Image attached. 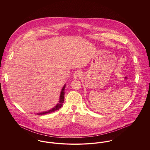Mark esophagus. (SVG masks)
<instances>
[{
    "label": "esophagus",
    "instance_id": "34e87169",
    "mask_svg": "<svg viewBox=\"0 0 150 150\" xmlns=\"http://www.w3.org/2000/svg\"><path fill=\"white\" fill-rule=\"evenodd\" d=\"M81 75V72L80 70H76L74 72V74H73V76L75 79H76L77 78H78L80 76V75Z\"/></svg>",
    "mask_w": 150,
    "mask_h": 150
}]
</instances>
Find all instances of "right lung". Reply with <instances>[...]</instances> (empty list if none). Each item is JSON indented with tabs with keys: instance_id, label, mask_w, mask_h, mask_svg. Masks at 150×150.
I'll use <instances>...</instances> for the list:
<instances>
[{
	"instance_id": "right-lung-1",
	"label": "right lung",
	"mask_w": 150,
	"mask_h": 150,
	"mask_svg": "<svg viewBox=\"0 0 150 150\" xmlns=\"http://www.w3.org/2000/svg\"><path fill=\"white\" fill-rule=\"evenodd\" d=\"M65 86H66V84H64V86H63L62 91L60 93V96H59V100L58 101V103H57V105H56L53 108H52V109L49 110L48 111H44V112H40V113H37L36 114L39 115H43L46 114H48V113H51L52 112H54L56 110H59V108H61V107L62 106L63 103L64 102V89H65Z\"/></svg>"
}]
</instances>
